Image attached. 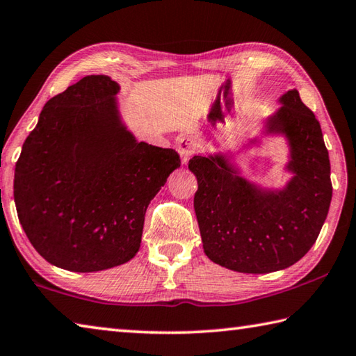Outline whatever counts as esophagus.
<instances>
[{"mask_svg": "<svg viewBox=\"0 0 356 356\" xmlns=\"http://www.w3.org/2000/svg\"><path fill=\"white\" fill-rule=\"evenodd\" d=\"M199 140L193 135H184V137L179 138L177 149L180 154V159H182V163H188V160L193 157V154H196L199 149Z\"/></svg>", "mask_w": 356, "mask_h": 356, "instance_id": "esophagus-1", "label": "esophagus"}]
</instances>
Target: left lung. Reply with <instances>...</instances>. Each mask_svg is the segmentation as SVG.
<instances>
[{
	"mask_svg": "<svg viewBox=\"0 0 356 356\" xmlns=\"http://www.w3.org/2000/svg\"><path fill=\"white\" fill-rule=\"evenodd\" d=\"M279 102L260 137L238 152L195 156L188 163L197 179L195 211L205 255L236 273L268 274L293 266L318 240L330 209V159L319 121L296 88ZM275 134L289 143L286 169L291 177L282 189H264L241 178L229 160Z\"/></svg>",
	"mask_w": 356,
	"mask_h": 356,
	"instance_id": "8db88e82",
	"label": "left lung"
}]
</instances>
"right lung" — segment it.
Returning <instances> with one entry per match:
<instances>
[{"label": "right lung", "mask_w": 356, "mask_h": 356, "mask_svg": "<svg viewBox=\"0 0 356 356\" xmlns=\"http://www.w3.org/2000/svg\"><path fill=\"white\" fill-rule=\"evenodd\" d=\"M118 93L111 77L92 74L51 98L15 165L26 236L48 263L73 273L132 260L147 205L180 166L174 149L137 141Z\"/></svg>", "instance_id": "right-lung-1"}]
</instances>
